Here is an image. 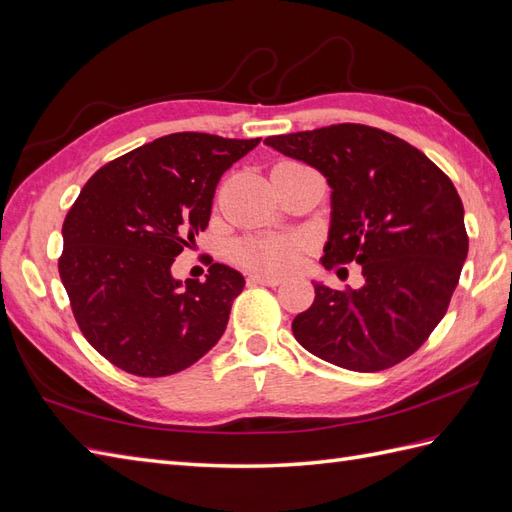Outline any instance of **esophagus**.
I'll return each mask as SVG.
<instances>
[{
  "label": "esophagus",
  "instance_id": "34e87169",
  "mask_svg": "<svg viewBox=\"0 0 512 512\" xmlns=\"http://www.w3.org/2000/svg\"><path fill=\"white\" fill-rule=\"evenodd\" d=\"M248 281L251 283H259V285H270V287H277L283 283L281 277H274V274H264V272H255L248 277Z\"/></svg>",
  "mask_w": 512,
  "mask_h": 512
}]
</instances>
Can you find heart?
I'll use <instances>...</instances> for the list:
<instances>
[{
	"instance_id": "heart-1",
	"label": "heart",
	"mask_w": 512,
	"mask_h": 512,
	"mask_svg": "<svg viewBox=\"0 0 512 512\" xmlns=\"http://www.w3.org/2000/svg\"><path fill=\"white\" fill-rule=\"evenodd\" d=\"M235 257L251 268L287 272L303 257V242L296 238H246L235 244Z\"/></svg>"
}]
</instances>
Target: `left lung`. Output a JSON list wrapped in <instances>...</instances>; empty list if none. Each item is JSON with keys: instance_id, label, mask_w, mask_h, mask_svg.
Segmentation results:
<instances>
[{"instance_id": "left-lung-1", "label": "left lung", "mask_w": 512, "mask_h": 512, "mask_svg": "<svg viewBox=\"0 0 512 512\" xmlns=\"http://www.w3.org/2000/svg\"><path fill=\"white\" fill-rule=\"evenodd\" d=\"M264 144L320 170L331 186L324 268H363L359 290L313 281L316 300L292 322L298 344L355 372L411 357L448 311L467 259L465 212L450 177L409 142L357 123Z\"/></svg>"}]
</instances>
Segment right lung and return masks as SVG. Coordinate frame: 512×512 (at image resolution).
Here are the masks:
<instances>
[{
    "mask_svg": "<svg viewBox=\"0 0 512 512\" xmlns=\"http://www.w3.org/2000/svg\"><path fill=\"white\" fill-rule=\"evenodd\" d=\"M257 144L181 131L86 181L64 218L58 270L84 337L116 368L175 374L225 333L242 274L212 264L205 281L181 283L170 266L205 231L222 173Z\"/></svg>",
    "mask_w": 512,
    "mask_h": 512,
    "instance_id": "obj_1",
    "label": "right lung"
}]
</instances>
